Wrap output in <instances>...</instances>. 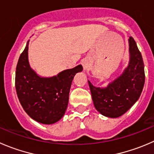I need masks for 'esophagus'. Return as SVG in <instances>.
I'll return each instance as SVG.
<instances>
[{"mask_svg": "<svg viewBox=\"0 0 154 154\" xmlns=\"http://www.w3.org/2000/svg\"><path fill=\"white\" fill-rule=\"evenodd\" d=\"M82 65H83V69H86V68H88V63H87V62H86V61H83V63H82Z\"/></svg>", "mask_w": 154, "mask_h": 154, "instance_id": "esophagus-1", "label": "esophagus"}]
</instances>
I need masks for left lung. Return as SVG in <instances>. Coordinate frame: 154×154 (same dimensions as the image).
<instances>
[{"label":"left lung","mask_w":154,"mask_h":154,"mask_svg":"<svg viewBox=\"0 0 154 154\" xmlns=\"http://www.w3.org/2000/svg\"><path fill=\"white\" fill-rule=\"evenodd\" d=\"M129 62L123 74L107 87L89 88L95 109L105 117L117 118L124 114L138 101L144 85V65L142 56L133 37H129Z\"/></svg>","instance_id":"obj_1"}]
</instances>
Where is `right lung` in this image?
I'll return each instance as SVG.
<instances>
[{
    "label": "right lung",
    "mask_w": 154,
    "mask_h": 154,
    "mask_svg": "<svg viewBox=\"0 0 154 154\" xmlns=\"http://www.w3.org/2000/svg\"><path fill=\"white\" fill-rule=\"evenodd\" d=\"M28 41L19 56L16 71V90L22 107L33 120L53 124L62 119L68 107L74 75L83 71L81 65L52 77H41L30 67Z\"/></svg>",
    "instance_id": "right-lung-1"
}]
</instances>
